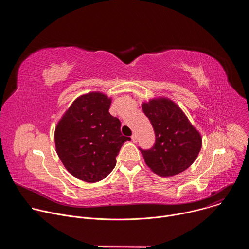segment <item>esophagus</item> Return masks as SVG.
I'll return each mask as SVG.
<instances>
[{
    "label": "esophagus",
    "instance_id": "esophagus-1",
    "mask_svg": "<svg viewBox=\"0 0 249 249\" xmlns=\"http://www.w3.org/2000/svg\"><path fill=\"white\" fill-rule=\"evenodd\" d=\"M131 138H132V141L134 142V143H136V142H137V136L135 134H133Z\"/></svg>",
    "mask_w": 249,
    "mask_h": 249
}]
</instances>
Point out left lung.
Here are the masks:
<instances>
[{
  "instance_id": "1",
  "label": "left lung",
  "mask_w": 249,
  "mask_h": 249,
  "mask_svg": "<svg viewBox=\"0 0 249 249\" xmlns=\"http://www.w3.org/2000/svg\"><path fill=\"white\" fill-rule=\"evenodd\" d=\"M155 131L149 150L139 147L146 164L158 175L172 176L187 169L202 147V138L182 110L167 98L152 99L142 105Z\"/></svg>"
}]
</instances>
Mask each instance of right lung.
<instances>
[{
  "instance_id": "obj_1",
  "label": "right lung",
  "mask_w": 249,
  "mask_h": 249,
  "mask_svg": "<svg viewBox=\"0 0 249 249\" xmlns=\"http://www.w3.org/2000/svg\"><path fill=\"white\" fill-rule=\"evenodd\" d=\"M111 99L100 92L77 98L55 130L57 154L67 170L86 182L105 178L115 167L116 157L129 137L121 122L109 113Z\"/></svg>"
}]
</instances>
